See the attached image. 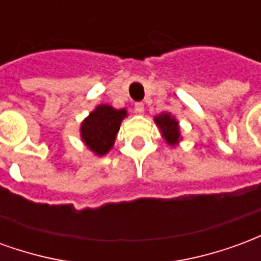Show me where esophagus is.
I'll list each match as a JSON object with an SVG mask.
<instances>
[{
    "mask_svg": "<svg viewBox=\"0 0 261 261\" xmlns=\"http://www.w3.org/2000/svg\"><path fill=\"white\" fill-rule=\"evenodd\" d=\"M134 109H136V112L138 114L144 113V103H142V102H137L136 105H134Z\"/></svg>",
    "mask_w": 261,
    "mask_h": 261,
    "instance_id": "esophagus-1",
    "label": "esophagus"
}]
</instances>
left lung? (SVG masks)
<instances>
[{
    "label": "left lung",
    "mask_w": 261,
    "mask_h": 261,
    "mask_svg": "<svg viewBox=\"0 0 261 261\" xmlns=\"http://www.w3.org/2000/svg\"><path fill=\"white\" fill-rule=\"evenodd\" d=\"M153 121L159 128V133H161L162 138L169 147L173 148L180 144L183 137H181L179 120L176 119V116H173L169 112H162V113L156 114L153 117Z\"/></svg>",
    "instance_id": "left-lung-1"
}]
</instances>
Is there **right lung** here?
Listing matches in <instances>:
<instances>
[{
	"mask_svg": "<svg viewBox=\"0 0 261 261\" xmlns=\"http://www.w3.org/2000/svg\"><path fill=\"white\" fill-rule=\"evenodd\" d=\"M128 116L127 109H114L110 105H97L82 120L80 137L93 155L105 156L113 148L121 121Z\"/></svg>",
	"mask_w": 261,
	"mask_h": 261,
	"instance_id": "obj_1",
	"label": "right lung"
}]
</instances>
